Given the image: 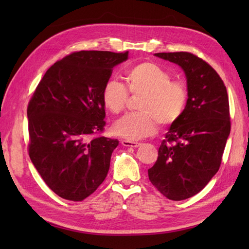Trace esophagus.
<instances>
[{
  "instance_id": "obj_1",
  "label": "esophagus",
  "mask_w": 249,
  "mask_h": 249,
  "mask_svg": "<svg viewBox=\"0 0 249 249\" xmlns=\"http://www.w3.org/2000/svg\"><path fill=\"white\" fill-rule=\"evenodd\" d=\"M121 143L124 146H130V147H138L141 145L140 142H135V141H129V140H122Z\"/></svg>"
}]
</instances>
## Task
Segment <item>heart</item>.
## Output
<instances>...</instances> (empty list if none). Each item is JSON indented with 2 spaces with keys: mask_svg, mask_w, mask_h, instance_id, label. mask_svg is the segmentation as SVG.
<instances>
[{
  "mask_svg": "<svg viewBox=\"0 0 249 249\" xmlns=\"http://www.w3.org/2000/svg\"><path fill=\"white\" fill-rule=\"evenodd\" d=\"M129 93L142 95L138 104L140 112L127 113L112 126L116 136L127 140H139L156 131L157 122L162 126L173 124L181 116L187 100L186 87L179 81H171L167 71L155 63L143 62L126 72ZM103 103L110 112L120 113L128 99L123 83L110 79L103 89Z\"/></svg>",
  "mask_w": 249,
  "mask_h": 249,
  "instance_id": "obj_1",
  "label": "heart"
}]
</instances>
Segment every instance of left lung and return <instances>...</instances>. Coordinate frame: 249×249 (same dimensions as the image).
<instances>
[{
	"label": "left lung",
	"instance_id": "8db88e82",
	"mask_svg": "<svg viewBox=\"0 0 249 249\" xmlns=\"http://www.w3.org/2000/svg\"><path fill=\"white\" fill-rule=\"evenodd\" d=\"M155 56L182 68L188 98L147 172L165 197L185 200L201 192L220 167L231 127L228 94L214 68L195 54L160 52Z\"/></svg>",
	"mask_w": 249,
	"mask_h": 249
}]
</instances>
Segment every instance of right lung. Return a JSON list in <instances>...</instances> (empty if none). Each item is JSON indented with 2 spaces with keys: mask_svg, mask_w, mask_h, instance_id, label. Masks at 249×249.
Here are the masks:
<instances>
[{
  "mask_svg": "<svg viewBox=\"0 0 249 249\" xmlns=\"http://www.w3.org/2000/svg\"><path fill=\"white\" fill-rule=\"evenodd\" d=\"M128 51H79L55 62L28 106L29 155L49 188L61 198L82 201L104 182L116 139L104 130L103 89Z\"/></svg>",
  "mask_w": 249,
  "mask_h": 249,
  "instance_id": "obj_1",
  "label": "right lung"
}]
</instances>
